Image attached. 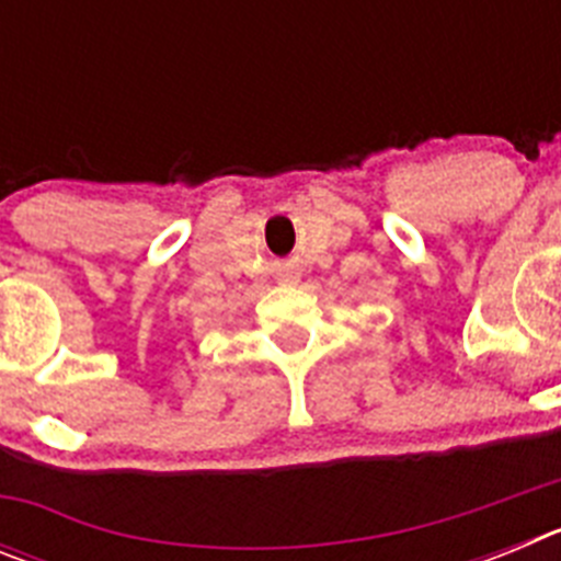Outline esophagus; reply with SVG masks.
I'll list each match as a JSON object with an SVG mask.
<instances>
[{
    "instance_id": "obj_1",
    "label": "esophagus",
    "mask_w": 561,
    "mask_h": 561,
    "mask_svg": "<svg viewBox=\"0 0 561 561\" xmlns=\"http://www.w3.org/2000/svg\"><path fill=\"white\" fill-rule=\"evenodd\" d=\"M291 277H295V275H291V272H289V275H284V280H291Z\"/></svg>"
}]
</instances>
